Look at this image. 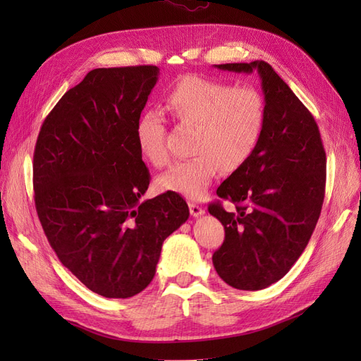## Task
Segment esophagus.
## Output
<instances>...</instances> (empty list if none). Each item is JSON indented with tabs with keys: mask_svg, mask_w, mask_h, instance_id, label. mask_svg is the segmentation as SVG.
<instances>
[{
	"mask_svg": "<svg viewBox=\"0 0 361 361\" xmlns=\"http://www.w3.org/2000/svg\"><path fill=\"white\" fill-rule=\"evenodd\" d=\"M188 204H190V212H191V215H192V216H200V215H203V214H204V209H203L202 206H199L197 203L190 202Z\"/></svg>",
	"mask_w": 361,
	"mask_h": 361,
	"instance_id": "1",
	"label": "esophagus"
}]
</instances>
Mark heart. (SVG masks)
I'll return each instance as SVG.
<instances>
[{"label": "heart", "instance_id": "b5f03b06", "mask_svg": "<svg viewBox=\"0 0 361 361\" xmlns=\"http://www.w3.org/2000/svg\"><path fill=\"white\" fill-rule=\"evenodd\" d=\"M166 110L178 123L195 128L188 161L173 166L158 178L161 191L202 199L220 169L232 173L255 155L267 125V104L255 87H235L202 76H187L166 96ZM138 149L152 166H167L170 154L166 125L154 111L138 118Z\"/></svg>", "mask_w": 361, "mask_h": 361}]
</instances>
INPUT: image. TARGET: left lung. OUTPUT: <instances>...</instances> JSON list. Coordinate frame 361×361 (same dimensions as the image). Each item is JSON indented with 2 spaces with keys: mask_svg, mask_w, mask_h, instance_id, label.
<instances>
[{
  "mask_svg": "<svg viewBox=\"0 0 361 361\" xmlns=\"http://www.w3.org/2000/svg\"><path fill=\"white\" fill-rule=\"evenodd\" d=\"M216 69L257 71L267 104V125L255 155L216 190L235 203L207 211L226 231L212 262L228 286L260 290L288 274L319 220L326 158L318 125L289 85L267 61L215 64Z\"/></svg>",
  "mask_w": 361,
  "mask_h": 361,
  "instance_id": "8db88e82",
  "label": "left lung"
}]
</instances>
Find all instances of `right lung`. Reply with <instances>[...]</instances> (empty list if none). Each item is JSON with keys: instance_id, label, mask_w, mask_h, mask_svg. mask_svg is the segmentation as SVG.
<instances>
[{"instance_id": "right-lung-1", "label": "right lung", "mask_w": 361, "mask_h": 361, "mask_svg": "<svg viewBox=\"0 0 361 361\" xmlns=\"http://www.w3.org/2000/svg\"><path fill=\"white\" fill-rule=\"evenodd\" d=\"M157 66L93 69L47 116L32 158L40 224L61 264L94 293L149 286L162 243L188 220L176 192L140 202L150 173L135 126Z\"/></svg>"}]
</instances>
